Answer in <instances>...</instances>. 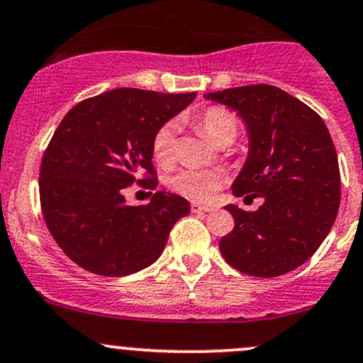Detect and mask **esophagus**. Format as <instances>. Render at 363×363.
<instances>
[{"instance_id":"esophagus-1","label":"esophagus","mask_w":363,"mask_h":363,"mask_svg":"<svg viewBox=\"0 0 363 363\" xmlns=\"http://www.w3.org/2000/svg\"><path fill=\"white\" fill-rule=\"evenodd\" d=\"M192 213H209V211H215V208H209V206H201V204H192L190 206Z\"/></svg>"}]
</instances>
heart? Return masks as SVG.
Here are the masks:
<instances>
[{
  "label": "heart",
  "mask_w": 363,
  "mask_h": 363,
  "mask_svg": "<svg viewBox=\"0 0 363 363\" xmlns=\"http://www.w3.org/2000/svg\"><path fill=\"white\" fill-rule=\"evenodd\" d=\"M201 129L218 147L229 145L238 136V118L229 108L209 106L197 118ZM152 154L160 166H169L177 155V125L166 122L157 129L152 140ZM223 183L220 171L183 167L166 178V185L178 196L194 203H208L215 197Z\"/></svg>",
  "instance_id": "b5f03b06"
}]
</instances>
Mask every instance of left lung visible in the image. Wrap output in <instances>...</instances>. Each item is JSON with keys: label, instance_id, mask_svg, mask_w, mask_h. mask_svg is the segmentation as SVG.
Listing matches in <instances>:
<instances>
[{"label": "left lung", "instance_id": "1", "mask_svg": "<svg viewBox=\"0 0 363 363\" xmlns=\"http://www.w3.org/2000/svg\"><path fill=\"white\" fill-rule=\"evenodd\" d=\"M204 98L246 122L248 159L233 194L264 197L257 211L225 206L234 229L220 239V252L245 274H286L318 250L337 216L341 177L330 133L315 110L274 85H245Z\"/></svg>", "mask_w": 363, "mask_h": 363}]
</instances>
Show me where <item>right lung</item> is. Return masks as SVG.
Masks as SVG:
<instances>
[{
    "instance_id": "right-lung-1",
    "label": "right lung",
    "mask_w": 363,
    "mask_h": 363,
    "mask_svg": "<svg viewBox=\"0 0 363 363\" xmlns=\"http://www.w3.org/2000/svg\"><path fill=\"white\" fill-rule=\"evenodd\" d=\"M196 92L115 89L80 101L61 121L40 167L45 223L62 252L101 276H127L154 264L189 201L159 190L130 206L133 183L155 189L152 140ZM144 177H141L140 174Z\"/></svg>"
}]
</instances>
